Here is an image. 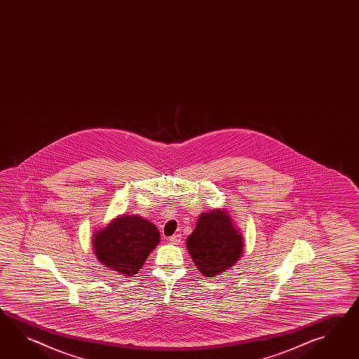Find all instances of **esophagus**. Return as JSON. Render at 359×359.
<instances>
[{
  "instance_id": "obj_1",
  "label": "esophagus",
  "mask_w": 359,
  "mask_h": 359,
  "mask_svg": "<svg viewBox=\"0 0 359 359\" xmlns=\"http://www.w3.org/2000/svg\"><path fill=\"white\" fill-rule=\"evenodd\" d=\"M182 238H183V237H182L180 233H176V235H172V236L170 237L168 241H170L171 244L179 245L182 243Z\"/></svg>"
}]
</instances>
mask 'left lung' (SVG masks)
<instances>
[{"label": "left lung", "mask_w": 359, "mask_h": 359, "mask_svg": "<svg viewBox=\"0 0 359 359\" xmlns=\"http://www.w3.org/2000/svg\"><path fill=\"white\" fill-rule=\"evenodd\" d=\"M187 248L202 275L212 278L237 262L244 244L227 212L212 210L198 218Z\"/></svg>", "instance_id": "1"}]
</instances>
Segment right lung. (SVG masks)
<instances>
[{
    "label": "right lung",
    "instance_id": "right-lung-1",
    "mask_svg": "<svg viewBox=\"0 0 359 359\" xmlns=\"http://www.w3.org/2000/svg\"><path fill=\"white\" fill-rule=\"evenodd\" d=\"M159 238L153 223L137 215H123L97 232L93 248L98 261L106 267L132 276L140 271Z\"/></svg>",
    "mask_w": 359,
    "mask_h": 359
}]
</instances>
